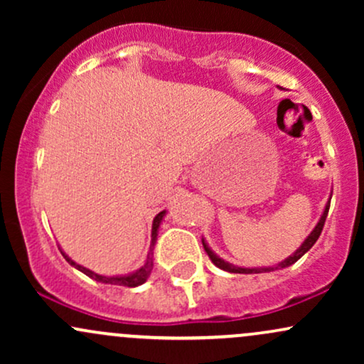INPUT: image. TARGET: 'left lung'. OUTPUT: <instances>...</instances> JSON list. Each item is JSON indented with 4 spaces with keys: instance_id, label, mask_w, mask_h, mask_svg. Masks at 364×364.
<instances>
[{
    "instance_id": "1",
    "label": "left lung",
    "mask_w": 364,
    "mask_h": 364,
    "mask_svg": "<svg viewBox=\"0 0 364 364\" xmlns=\"http://www.w3.org/2000/svg\"><path fill=\"white\" fill-rule=\"evenodd\" d=\"M328 207H330V203H327V207H325L323 214H321V217H320L318 224L315 225V229H313V231H311V235L308 236L306 240L303 241V245L299 246V248L296 250V252L292 253L289 258H286V260L279 263L277 267H269V269H241V267L231 265V263L224 262L223 258H219V257H217V255H215L214 252H212L210 248H208L205 241L202 240V243H203V248H205V252H207V255H208V258H210V260H212V263H214V265L219 267V269L225 270V272H231V274H260V272H270V270H274V269H279V267H281V269H284V267H289V265H292V263H294V262H298L299 258H301L303 255L306 253L308 250H310L311 246L316 243V240H318L320 235H321V229H323L325 219H327V214H328Z\"/></svg>"
}]
</instances>
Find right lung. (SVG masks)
<instances>
[{
  "label": "right lung",
  "mask_w": 364,
  "mask_h": 364,
  "mask_svg": "<svg viewBox=\"0 0 364 364\" xmlns=\"http://www.w3.org/2000/svg\"><path fill=\"white\" fill-rule=\"evenodd\" d=\"M164 214H166V210L159 212V214L156 215V219H154V224H152V245H150V252L147 255V262H145V265L141 267V269L136 270V272H133V274H129V275H121V277H104V275L94 274V272H92V270L85 269V267L77 265V263H75L72 258L66 257L65 253H63V257H65L66 262H68L70 265H73L75 269H78V270H80V272H83L85 275H89V277L95 279V281H99V282L114 284V286H127V287L140 286V284H144L145 281H147L150 272H152V267H154V260H152V257H154V245H156L157 229H159V225H161V220H162V217H164Z\"/></svg>",
  "instance_id": "obj_1"
}]
</instances>
